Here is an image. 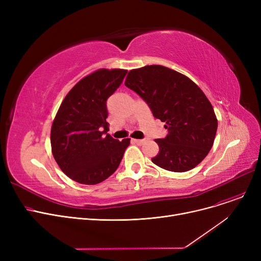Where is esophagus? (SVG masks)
<instances>
[{"instance_id": "obj_1", "label": "esophagus", "mask_w": 261, "mask_h": 261, "mask_svg": "<svg viewBox=\"0 0 261 261\" xmlns=\"http://www.w3.org/2000/svg\"><path fill=\"white\" fill-rule=\"evenodd\" d=\"M147 141H148L147 139H144V140H133V142L135 144H138V145H144Z\"/></svg>"}]
</instances>
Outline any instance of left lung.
Wrapping results in <instances>:
<instances>
[{
	"mask_svg": "<svg viewBox=\"0 0 261 261\" xmlns=\"http://www.w3.org/2000/svg\"><path fill=\"white\" fill-rule=\"evenodd\" d=\"M125 86L147 102L168 134L158 139L160 151L151 161L173 172L195 168L214 145L218 120L202 90L187 76L163 65L131 70Z\"/></svg>",
	"mask_w": 261,
	"mask_h": 261,
	"instance_id": "1",
	"label": "left lung"
}]
</instances>
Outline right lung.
I'll use <instances>...</instances> for the list:
<instances>
[{
  "instance_id": "1",
  "label": "right lung",
  "mask_w": 261,
  "mask_h": 261,
  "mask_svg": "<svg viewBox=\"0 0 261 261\" xmlns=\"http://www.w3.org/2000/svg\"><path fill=\"white\" fill-rule=\"evenodd\" d=\"M127 70L100 68L82 78L67 93L50 130L51 152L70 179L98 184L118 168L130 139L107 134V99L121 85Z\"/></svg>"
}]
</instances>
